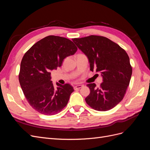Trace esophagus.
<instances>
[{
	"instance_id": "obj_1",
	"label": "esophagus",
	"mask_w": 150,
	"mask_h": 150,
	"mask_svg": "<svg viewBox=\"0 0 150 150\" xmlns=\"http://www.w3.org/2000/svg\"><path fill=\"white\" fill-rule=\"evenodd\" d=\"M82 87H83V85H77V86H74V89H79L81 88Z\"/></svg>"
}]
</instances>
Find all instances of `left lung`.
Returning <instances> with one entry per match:
<instances>
[{
    "label": "left lung",
    "mask_w": 150,
    "mask_h": 150,
    "mask_svg": "<svg viewBox=\"0 0 150 150\" xmlns=\"http://www.w3.org/2000/svg\"><path fill=\"white\" fill-rule=\"evenodd\" d=\"M72 40L87 56L90 70L100 72L103 79L99 88L94 83L87 85L90 94L85 98L86 103L96 111L111 110L123 99L130 82L132 67L128 54L103 36L91 35Z\"/></svg>",
    "instance_id": "left-lung-1"
}]
</instances>
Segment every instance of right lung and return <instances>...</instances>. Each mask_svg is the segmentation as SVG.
<instances>
[{"label":"right lung","mask_w":150,"mask_h":150,"mask_svg":"<svg viewBox=\"0 0 150 150\" xmlns=\"http://www.w3.org/2000/svg\"><path fill=\"white\" fill-rule=\"evenodd\" d=\"M78 50L71 40L49 35L34 44L24 55L19 74V83L29 104L45 115H54L62 110L74 89L69 84L57 83L54 88L51 71L61 67L64 59Z\"/></svg>","instance_id":"add662e5"}]
</instances>
